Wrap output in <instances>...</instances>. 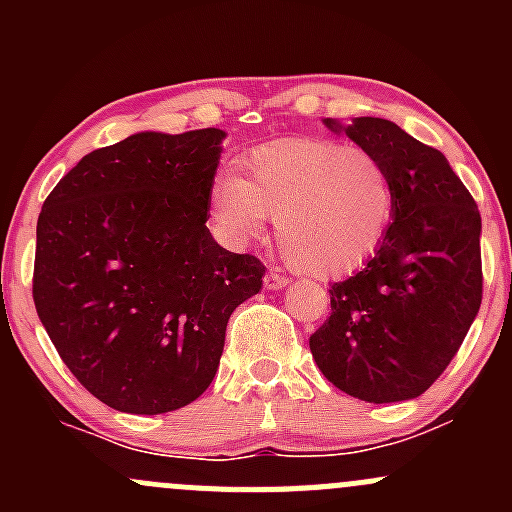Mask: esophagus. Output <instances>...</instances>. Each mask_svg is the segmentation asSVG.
I'll use <instances>...</instances> for the list:
<instances>
[{
    "mask_svg": "<svg viewBox=\"0 0 512 512\" xmlns=\"http://www.w3.org/2000/svg\"><path fill=\"white\" fill-rule=\"evenodd\" d=\"M289 285L287 282V277H282V275H277V272H267L265 275V287L267 289H272V292H277V289H285Z\"/></svg>",
    "mask_w": 512,
    "mask_h": 512,
    "instance_id": "esophagus-1",
    "label": "esophagus"
}]
</instances>
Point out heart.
<instances>
[{
	"mask_svg": "<svg viewBox=\"0 0 512 512\" xmlns=\"http://www.w3.org/2000/svg\"><path fill=\"white\" fill-rule=\"evenodd\" d=\"M396 185L376 153L329 138H282L223 173L210 188L218 237L245 247L277 218L287 260L304 275L334 280L359 270L389 235Z\"/></svg>",
	"mask_w": 512,
	"mask_h": 512,
	"instance_id": "obj_1",
	"label": "heart"
}]
</instances>
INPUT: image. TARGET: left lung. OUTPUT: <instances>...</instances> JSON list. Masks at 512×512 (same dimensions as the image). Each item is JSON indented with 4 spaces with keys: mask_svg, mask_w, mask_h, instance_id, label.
<instances>
[{
    "mask_svg": "<svg viewBox=\"0 0 512 512\" xmlns=\"http://www.w3.org/2000/svg\"><path fill=\"white\" fill-rule=\"evenodd\" d=\"M376 153L396 185L384 245L329 289L332 314L309 337L319 371L369 404L421 396L443 374L480 309V213L441 151L386 118H324Z\"/></svg>",
    "mask_w": 512,
    "mask_h": 512,
    "instance_id": "obj_1",
    "label": "left lung"
}]
</instances>
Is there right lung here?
I'll use <instances>...</instances> for the list:
<instances>
[{"label":"right lung","mask_w":512,"mask_h":512,"mask_svg":"<svg viewBox=\"0 0 512 512\" xmlns=\"http://www.w3.org/2000/svg\"><path fill=\"white\" fill-rule=\"evenodd\" d=\"M227 133L141 131L89 153L36 223L34 304L81 386L123 414L183 409L215 379L265 265L208 230Z\"/></svg>","instance_id":"obj_1"}]
</instances>
